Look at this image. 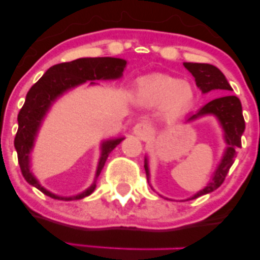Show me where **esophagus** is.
<instances>
[{
    "label": "esophagus",
    "mask_w": 260,
    "mask_h": 260,
    "mask_svg": "<svg viewBox=\"0 0 260 260\" xmlns=\"http://www.w3.org/2000/svg\"><path fill=\"white\" fill-rule=\"evenodd\" d=\"M133 133L140 139H147L154 133V128L147 121H140L133 127Z\"/></svg>",
    "instance_id": "1"
}]
</instances>
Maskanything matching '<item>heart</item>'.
I'll return each instance as SVG.
<instances>
[{
    "label": "heart",
    "mask_w": 260,
    "mask_h": 260,
    "mask_svg": "<svg viewBox=\"0 0 260 260\" xmlns=\"http://www.w3.org/2000/svg\"><path fill=\"white\" fill-rule=\"evenodd\" d=\"M139 99L151 105L165 104L172 112L183 111L194 100V89L187 82L169 76H156L143 82L138 88Z\"/></svg>",
    "instance_id": "obj_1"
}]
</instances>
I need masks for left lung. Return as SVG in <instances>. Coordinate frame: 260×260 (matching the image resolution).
Wrapping results in <instances>:
<instances>
[{"instance_id":"left-lung-1","label":"left lung","mask_w":260,"mask_h":260,"mask_svg":"<svg viewBox=\"0 0 260 260\" xmlns=\"http://www.w3.org/2000/svg\"><path fill=\"white\" fill-rule=\"evenodd\" d=\"M184 67L192 73L196 78V84L201 89L202 92H209L210 90H232L231 85L229 84L228 79L225 78L221 71L213 64L209 63H192V62H184ZM205 115H214L219 120L220 124L222 126L223 132H225V140L228 143V149L223 154L221 162L217 166L215 174H214L211 181L207 184L204 189L199 190L190 199H196L198 197L208 194L213 192L222 184L225 177L228 176L230 168L234 164L236 153L241 148V137L244 132V118L242 115V105L241 101L235 95H225V96L217 98V99L211 100L207 105H204L198 112L189 115L187 117V122H192L201 118ZM145 174H147V180L149 181V168L148 160L145 157L144 164Z\"/></svg>"}]
</instances>
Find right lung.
<instances>
[{
	"label": "right lung",
	"mask_w": 260,
	"mask_h": 260,
	"mask_svg": "<svg viewBox=\"0 0 260 260\" xmlns=\"http://www.w3.org/2000/svg\"><path fill=\"white\" fill-rule=\"evenodd\" d=\"M127 62L115 57H89L63 62L50 67L40 79L31 86L25 98V103L18 113V131L14 138V147L18 154L23 177L31 186L37 187L44 194L59 201H74L90 196L96 187V178L105 165L107 156L124 138L106 140L103 143L101 156L98 165L95 181L88 189L74 197H59L40 186L30 172V151L34 147L41 121L57 98L70 89L78 86L86 80H106L121 78ZM90 84H96L90 82Z\"/></svg>",
	"instance_id": "obj_1"
}]
</instances>
